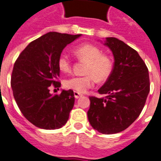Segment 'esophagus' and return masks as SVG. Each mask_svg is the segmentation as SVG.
<instances>
[{"mask_svg":"<svg viewBox=\"0 0 161 161\" xmlns=\"http://www.w3.org/2000/svg\"><path fill=\"white\" fill-rule=\"evenodd\" d=\"M74 95H75V98H79L80 97L82 96V94H80L79 92H78V91H75V92H74Z\"/></svg>","mask_w":161,"mask_h":161,"instance_id":"esophagus-1","label":"esophagus"}]
</instances>
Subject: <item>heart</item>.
Instances as JSON below:
<instances>
[{
  "instance_id": "1",
  "label": "heart",
  "mask_w": 161,
  "mask_h": 161,
  "mask_svg": "<svg viewBox=\"0 0 161 161\" xmlns=\"http://www.w3.org/2000/svg\"><path fill=\"white\" fill-rule=\"evenodd\" d=\"M74 53L80 61L86 62L82 76H72L64 81V86L67 89L83 93L95 84V79L98 82L108 79L113 69L111 58L107 53H102L99 47L95 45L82 44L74 50ZM58 66L61 71L68 73L71 70L72 63L70 57L63 53L58 58Z\"/></svg>"
}]
</instances>
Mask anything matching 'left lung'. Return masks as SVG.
I'll use <instances>...</instances> for the list:
<instances>
[{"mask_svg":"<svg viewBox=\"0 0 161 161\" xmlns=\"http://www.w3.org/2000/svg\"><path fill=\"white\" fill-rule=\"evenodd\" d=\"M115 63L111 75L98 89L103 98L90 96L88 120L103 134H115L129 127L140 115L150 91L148 69L135 50L115 37H107Z\"/></svg>","mask_w":161,"mask_h":161,"instance_id":"8db88e82","label":"left lung"}]
</instances>
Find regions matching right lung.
I'll list each match as a JSON object with an SVG mask.
<instances>
[{
	"label": "right lung",
	"mask_w": 161,
	"mask_h": 161,
	"mask_svg": "<svg viewBox=\"0 0 161 161\" xmlns=\"http://www.w3.org/2000/svg\"><path fill=\"white\" fill-rule=\"evenodd\" d=\"M80 36L50 32L31 42L14 63V97L23 115L36 127L53 130L67 122L75 103L74 91L51 95L50 88L61 86L58 58L66 45Z\"/></svg>",
	"instance_id": "obj_1"
}]
</instances>
